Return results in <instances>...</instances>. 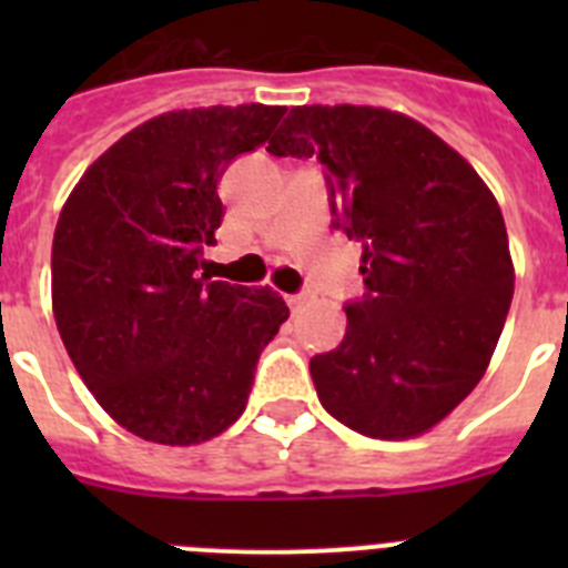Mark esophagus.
Returning <instances> with one entry per match:
<instances>
[{"label": "esophagus", "instance_id": "34e87169", "mask_svg": "<svg viewBox=\"0 0 568 568\" xmlns=\"http://www.w3.org/2000/svg\"><path fill=\"white\" fill-rule=\"evenodd\" d=\"M287 304H290V310H301V307H304V304H310V295L307 293L287 295Z\"/></svg>", "mask_w": 568, "mask_h": 568}]
</instances>
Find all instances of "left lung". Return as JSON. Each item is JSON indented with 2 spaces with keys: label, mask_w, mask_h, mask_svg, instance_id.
Instances as JSON below:
<instances>
[{
  "label": "left lung",
  "mask_w": 568,
  "mask_h": 568,
  "mask_svg": "<svg viewBox=\"0 0 568 568\" xmlns=\"http://www.w3.org/2000/svg\"><path fill=\"white\" fill-rule=\"evenodd\" d=\"M267 150L318 159L335 227L364 241V301L344 307L341 346L310 361L321 404L366 438L429 433L484 378L515 293L495 195L398 110L293 108Z\"/></svg>",
  "instance_id": "left-lung-1"
}]
</instances>
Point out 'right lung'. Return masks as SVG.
<instances>
[{"mask_svg":"<svg viewBox=\"0 0 568 568\" xmlns=\"http://www.w3.org/2000/svg\"><path fill=\"white\" fill-rule=\"evenodd\" d=\"M284 113L213 104L153 115L84 170L59 213V335L99 406L139 438L193 446L222 435L290 318L275 290L199 275L224 219V170L267 142Z\"/></svg>","mask_w":568,"mask_h":568,"instance_id":"add662e5","label":"right lung"}]
</instances>
